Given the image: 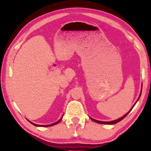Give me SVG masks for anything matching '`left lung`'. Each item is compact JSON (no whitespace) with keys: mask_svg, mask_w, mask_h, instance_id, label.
I'll return each instance as SVG.
<instances>
[{"mask_svg":"<svg viewBox=\"0 0 151 151\" xmlns=\"http://www.w3.org/2000/svg\"><path fill=\"white\" fill-rule=\"evenodd\" d=\"M140 95H141V93H140V96H139V99H138V100H139V98H140ZM138 100H137V101H138ZM134 105H135V104H134ZM134 106L132 107V109H131V110H130V111H129V112H128L126 114H124V115L123 116L121 117V118L119 119L116 120V121H111V122H103V121H96V120H95V119H92V118H91V119L92 120V121H93L96 122H98V123H100V124H116V123H117V122H120V121H122V119H124L125 117H126V116L128 115V114H129V112L131 111V110L132 109V108H133Z\"/></svg>","mask_w":151,"mask_h":151,"instance_id":"1","label":"left lung"}]
</instances>
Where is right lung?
Wrapping results in <instances>:
<instances>
[{"label": "right lung", "mask_w": 151, "mask_h": 151, "mask_svg": "<svg viewBox=\"0 0 151 151\" xmlns=\"http://www.w3.org/2000/svg\"><path fill=\"white\" fill-rule=\"evenodd\" d=\"M61 120H62V119H60L59 121H58L57 122H55V123H53V124H48V125H39V124H35V123H33V122H30V123L31 124H32L33 125H35V126H37V127H51V126H53V125H55V124H58V122H59Z\"/></svg>", "instance_id": "1"}]
</instances>
